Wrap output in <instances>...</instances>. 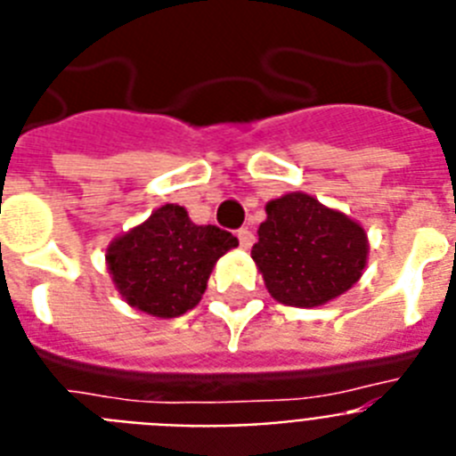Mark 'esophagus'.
<instances>
[{
	"instance_id": "obj_1",
	"label": "esophagus",
	"mask_w": 456,
	"mask_h": 456,
	"mask_svg": "<svg viewBox=\"0 0 456 456\" xmlns=\"http://www.w3.org/2000/svg\"><path fill=\"white\" fill-rule=\"evenodd\" d=\"M239 243H240V248H243V250H248V248L252 246V243H255V234H252L250 229H239Z\"/></svg>"
}]
</instances>
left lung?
I'll return each mask as SVG.
<instances>
[{"label": "left lung", "instance_id": "left-lung-1", "mask_svg": "<svg viewBox=\"0 0 456 456\" xmlns=\"http://www.w3.org/2000/svg\"><path fill=\"white\" fill-rule=\"evenodd\" d=\"M252 246L264 285L275 301L313 308L347 292L369 257L364 227L315 197L289 192L266 204Z\"/></svg>", "mask_w": 456, "mask_h": 456}]
</instances>
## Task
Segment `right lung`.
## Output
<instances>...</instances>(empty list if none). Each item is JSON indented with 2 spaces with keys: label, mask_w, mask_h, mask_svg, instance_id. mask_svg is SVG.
Masks as SVG:
<instances>
[{
  "label": "right lung",
  "mask_w": 456,
  "mask_h": 456,
  "mask_svg": "<svg viewBox=\"0 0 456 456\" xmlns=\"http://www.w3.org/2000/svg\"><path fill=\"white\" fill-rule=\"evenodd\" d=\"M239 239L216 224H194L183 206L157 208L106 250L110 278L132 308L152 317L192 311L217 259Z\"/></svg>",
  "instance_id": "right-lung-1"
}]
</instances>
